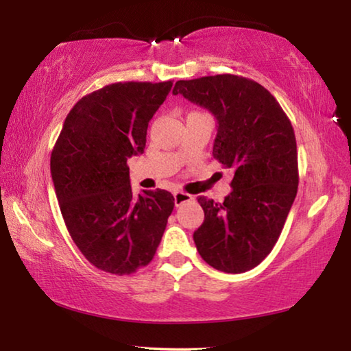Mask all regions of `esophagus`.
Returning <instances> with one entry per match:
<instances>
[{"label": "esophagus", "mask_w": 351, "mask_h": 351, "mask_svg": "<svg viewBox=\"0 0 351 351\" xmlns=\"http://www.w3.org/2000/svg\"><path fill=\"white\" fill-rule=\"evenodd\" d=\"M173 198H175V206H181L184 203H187V201L192 199V195H189L186 192H181V190H176L173 193Z\"/></svg>", "instance_id": "1"}]
</instances>
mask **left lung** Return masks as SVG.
Returning a JSON list of instances; mask_svg holds the SVG:
<instances>
[{
  "label": "left lung",
  "instance_id": "1",
  "mask_svg": "<svg viewBox=\"0 0 351 351\" xmlns=\"http://www.w3.org/2000/svg\"><path fill=\"white\" fill-rule=\"evenodd\" d=\"M173 94L217 119L213 158L234 175L223 203H198L204 221L193 232L212 268L240 274L265 260L294 203L299 171L293 125L276 97L246 77L219 74L175 83Z\"/></svg>",
  "mask_w": 351,
  "mask_h": 351
}]
</instances>
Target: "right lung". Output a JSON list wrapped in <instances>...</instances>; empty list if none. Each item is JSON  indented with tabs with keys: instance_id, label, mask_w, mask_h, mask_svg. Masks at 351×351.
I'll return each instance as SVG.
<instances>
[{
	"instance_id": "obj_1",
	"label": "right lung",
	"mask_w": 351,
	"mask_h": 351,
	"mask_svg": "<svg viewBox=\"0 0 351 351\" xmlns=\"http://www.w3.org/2000/svg\"><path fill=\"white\" fill-rule=\"evenodd\" d=\"M171 82H119L82 97L64 119L51 176L71 239L96 268L133 274L150 263L175 206L167 190L130 186L127 159L142 154L148 122Z\"/></svg>"
}]
</instances>
